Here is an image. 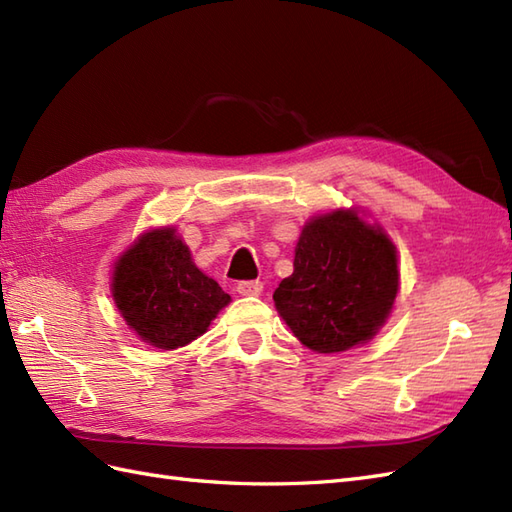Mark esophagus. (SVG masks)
I'll list each match as a JSON object with an SVG mask.
<instances>
[{"label":"esophagus","instance_id":"esophagus-1","mask_svg":"<svg viewBox=\"0 0 512 512\" xmlns=\"http://www.w3.org/2000/svg\"><path fill=\"white\" fill-rule=\"evenodd\" d=\"M261 288H264V283L261 281H240L235 290L242 296H257V294H261Z\"/></svg>","mask_w":512,"mask_h":512}]
</instances>
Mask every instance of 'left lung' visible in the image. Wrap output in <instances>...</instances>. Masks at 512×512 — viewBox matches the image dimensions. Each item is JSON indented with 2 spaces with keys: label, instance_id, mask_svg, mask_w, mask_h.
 <instances>
[{
  "label": "left lung",
  "instance_id": "8db88e82",
  "mask_svg": "<svg viewBox=\"0 0 512 512\" xmlns=\"http://www.w3.org/2000/svg\"><path fill=\"white\" fill-rule=\"evenodd\" d=\"M399 270L388 235L334 211L305 224L294 272L272 294L279 314L305 347L347 351L371 340L395 303Z\"/></svg>",
  "mask_w": 512,
  "mask_h": 512
}]
</instances>
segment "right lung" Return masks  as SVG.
Returning <instances> with one entry per match:
<instances>
[{
	"mask_svg": "<svg viewBox=\"0 0 512 512\" xmlns=\"http://www.w3.org/2000/svg\"><path fill=\"white\" fill-rule=\"evenodd\" d=\"M113 296L128 327L159 349L196 340L231 301L194 266L174 229L144 233L128 248L115 266Z\"/></svg>",
	"mask_w": 512,
	"mask_h": 512,
	"instance_id": "1",
	"label": "right lung"
}]
</instances>
